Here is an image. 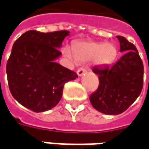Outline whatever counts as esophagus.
Here are the masks:
<instances>
[{
	"mask_svg": "<svg viewBox=\"0 0 149 149\" xmlns=\"http://www.w3.org/2000/svg\"><path fill=\"white\" fill-rule=\"evenodd\" d=\"M86 72V70L85 69H83V68H80V69H79L78 70H77V74H78L79 77H81Z\"/></svg>",
	"mask_w": 149,
	"mask_h": 149,
	"instance_id": "1",
	"label": "esophagus"
}]
</instances>
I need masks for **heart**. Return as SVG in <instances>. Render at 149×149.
I'll list each match as a JSON object with an SVG mask.
<instances>
[{"instance_id":"obj_1","label":"heart","mask_w":149,"mask_h":149,"mask_svg":"<svg viewBox=\"0 0 149 149\" xmlns=\"http://www.w3.org/2000/svg\"><path fill=\"white\" fill-rule=\"evenodd\" d=\"M62 53L72 63H84L94 60L97 65L108 66L116 60L117 49L114 44L110 42H80L74 45L73 50L69 47H64Z\"/></svg>"}]
</instances>
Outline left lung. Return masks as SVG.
<instances>
[{
	"mask_svg": "<svg viewBox=\"0 0 149 149\" xmlns=\"http://www.w3.org/2000/svg\"><path fill=\"white\" fill-rule=\"evenodd\" d=\"M116 38L124 54L110 68L92 70L99 76V87L90 100L95 110L107 115L125 111L138 98L143 84V64L138 49L124 37Z\"/></svg>",
	"mask_w": 149,
	"mask_h": 149,
	"instance_id": "obj_1",
	"label": "left lung"
}]
</instances>
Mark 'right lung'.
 Listing matches in <instances>:
<instances>
[{
    "label": "right lung",
    "instance_id": "1",
    "mask_svg": "<svg viewBox=\"0 0 149 149\" xmlns=\"http://www.w3.org/2000/svg\"><path fill=\"white\" fill-rule=\"evenodd\" d=\"M69 31L40 33L27 31L14 42L6 64L8 85L12 96L35 112L49 111L59 102L63 86L78 78L75 72L56 59Z\"/></svg>",
    "mask_w": 149,
    "mask_h": 149
}]
</instances>
